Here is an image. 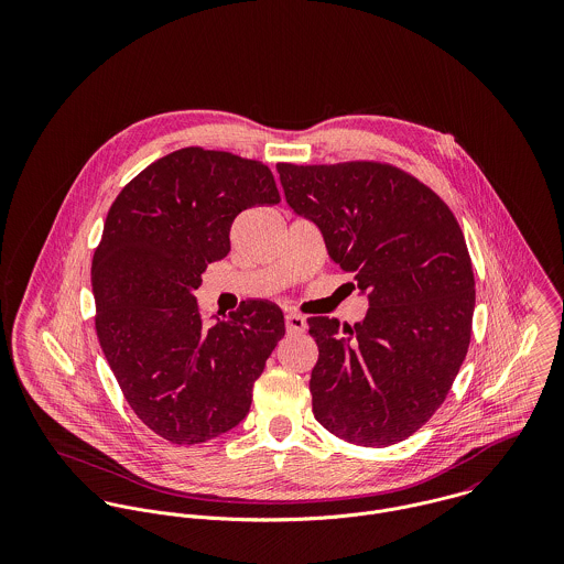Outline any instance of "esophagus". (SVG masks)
I'll return each mask as SVG.
<instances>
[{"instance_id": "obj_1", "label": "esophagus", "mask_w": 564, "mask_h": 564, "mask_svg": "<svg viewBox=\"0 0 564 564\" xmlns=\"http://www.w3.org/2000/svg\"><path fill=\"white\" fill-rule=\"evenodd\" d=\"M284 325H286V332H289V334H302V332H306V319H304L302 315H297V313H289V315L284 317Z\"/></svg>"}]
</instances>
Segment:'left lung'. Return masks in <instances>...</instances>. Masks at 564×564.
Wrapping results in <instances>:
<instances>
[{"instance_id":"1","label":"left lung","mask_w":564,"mask_h":564,"mask_svg":"<svg viewBox=\"0 0 564 564\" xmlns=\"http://www.w3.org/2000/svg\"><path fill=\"white\" fill-rule=\"evenodd\" d=\"M278 173L289 206L369 295L356 325L308 319L313 412L347 443L395 445L445 402L469 349L476 280L463 230L430 186L389 162H278Z\"/></svg>"}]
</instances>
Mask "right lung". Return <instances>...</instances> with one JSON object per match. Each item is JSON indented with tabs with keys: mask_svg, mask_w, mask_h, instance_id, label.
<instances>
[{
	"mask_svg": "<svg viewBox=\"0 0 564 564\" xmlns=\"http://www.w3.org/2000/svg\"><path fill=\"white\" fill-rule=\"evenodd\" d=\"M273 173L230 152L184 148L130 180L112 202L93 253L95 329L134 414L175 445H197L239 425L284 315L245 300L213 325L195 289L230 251L245 208L278 204Z\"/></svg>",
	"mask_w": 564,
	"mask_h": 564,
	"instance_id": "add662e5",
	"label": "right lung"
}]
</instances>
